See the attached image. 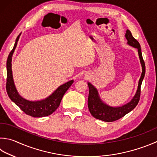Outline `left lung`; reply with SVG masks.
I'll return each mask as SVG.
<instances>
[{
    "mask_svg": "<svg viewBox=\"0 0 157 157\" xmlns=\"http://www.w3.org/2000/svg\"><path fill=\"white\" fill-rule=\"evenodd\" d=\"M125 37L128 41V44L130 46H133L134 48H137L139 57L140 59V62L142 66V73L139 81L138 89L135 96L133 98L128 104H126L119 107H112L105 104L98 96V93L96 89L92 85L88 82L89 87V96H88V108L90 113L94 117L98 120L104 121V122H111L120 119L121 117L124 116L132 109H134L136 106L137 105L140 99L141 95V85L146 72V66L142 57V54L141 51V46L138 41L132 37L131 32L129 30H127Z\"/></svg>",
    "mask_w": 157,
    "mask_h": 157,
    "instance_id": "left-lung-1",
    "label": "left lung"
}]
</instances>
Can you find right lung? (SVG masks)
Instances as JSON below:
<instances>
[{
	"label": "right lung",
	"instance_id": "obj_1",
	"mask_svg": "<svg viewBox=\"0 0 157 157\" xmlns=\"http://www.w3.org/2000/svg\"><path fill=\"white\" fill-rule=\"evenodd\" d=\"M21 34V33H20ZM20 34L17 37L13 49L11 50L8 56L7 61V82H6V90L10 98L18 106L20 109L25 113L34 117H45L52 114L56 111L60 105L62 98L69 87L72 85L74 81H70L66 83L61 85L47 98L40 101H29L23 98L19 95L14 85L12 71H11V57L16 49L17 41Z\"/></svg>",
	"mask_w": 157,
	"mask_h": 157
}]
</instances>
